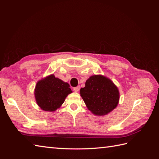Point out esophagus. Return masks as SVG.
I'll return each mask as SVG.
<instances>
[{
	"label": "esophagus",
	"mask_w": 159,
	"mask_h": 159,
	"mask_svg": "<svg viewBox=\"0 0 159 159\" xmlns=\"http://www.w3.org/2000/svg\"><path fill=\"white\" fill-rule=\"evenodd\" d=\"M80 86H78V87L74 88V91H75V92H78V91H80Z\"/></svg>",
	"instance_id": "esophagus-1"
}]
</instances>
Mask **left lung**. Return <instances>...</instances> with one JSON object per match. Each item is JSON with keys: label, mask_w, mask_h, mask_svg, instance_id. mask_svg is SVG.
<instances>
[{"label": "left lung", "mask_w": 159, "mask_h": 159, "mask_svg": "<svg viewBox=\"0 0 159 159\" xmlns=\"http://www.w3.org/2000/svg\"><path fill=\"white\" fill-rule=\"evenodd\" d=\"M80 95L93 115L103 116L117 107L120 94L117 85L103 75H93L86 80Z\"/></svg>", "instance_id": "1"}]
</instances>
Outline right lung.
Segmentation results:
<instances>
[{"label": "right lung", "mask_w": 159, "mask_h": 159, "mask_svg": "<svg viewBox=\"0 0 159 159\" xmlns=\"http://www.w3.org/2000/svg\"><path fill=\"white\" fill-rule=\"evenodd\" d=\"M72 93L70 85L50 74L38 81L34 89L37 105L44 111L54 112L64 103L67 96Z\"/></svg>", "instance_id": "add662e5"}]
</instances>
